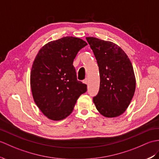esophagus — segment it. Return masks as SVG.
<instances>
[{"label":"esophagus","instance_id":"1","mask_svg":"<svg viewBox=\"0 0 159 159\" xmlns=\"http://www.w3.org/2000/svg\"><path fill=\"white\" fill-rule=\"evenodd\" d=\"M83 83H84V84H88V80L86 79H84V80H83Z\"/></svg>","mask_w":159,"mask_h":159}]
</instances>
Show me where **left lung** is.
<instances>
[{"label":"left lung","mask_w":159,"mask_h":159,"mask_svg":"<svg viewBox=\"0 0 159 159\" xmlns=\"http://www.w3.org/2000/svg\"><path fill=\"white\" fill-rule=\"evenodd\" d=\"M86 39L97 60L100 76L93 103L104 116H119L128 108L135 93L136 81L131 62L116 44L95 37Z\"/></svg>","instance_id":"obj_1"}]
</instances>
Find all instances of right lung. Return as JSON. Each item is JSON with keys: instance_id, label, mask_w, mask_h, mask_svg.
Instances as JSON below:
<instances>
[{"instance_id": "add662e5", "label": "right lung", "mask_w": 159, "mask_h": 159, "mask_svg": "<svg viewBox=\"0 0 159 159\" xmlns=\"http://www.w3.org/2000/svg\"><path fill=\"white\" fill-rule=\"evenodd\" d=\"M87 45L83 39L66 36L44 45L34 59L30 87L36 106L48 119H64L70 114L87 85L77 80L73 61Z\"/></svg>"}]
</instances>
